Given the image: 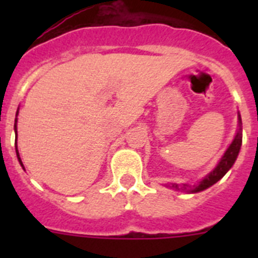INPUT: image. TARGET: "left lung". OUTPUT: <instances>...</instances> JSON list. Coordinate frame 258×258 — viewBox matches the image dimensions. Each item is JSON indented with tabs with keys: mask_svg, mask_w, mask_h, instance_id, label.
Here are the masks:
<instances>
[{
	"mask_svg": "<svg viewBox=\"0 0 258 258\" xmlns=\"http://www.w3.org/2000/svg\"><path fill=\"white\" fill-rule=\"evenodd\" d=\"M239 121H240V124H241L240 116H239ZM240 146H241V129H239V132L236 133L235 138H234L232 143L230 145L229 149H227V151L225 152V155H223L222 159L220 160L218 165L216 166V168L213 169V172L209 173L206 178L203 179V181L200 182L198 186H195L192 190H190L191 192H199V191L206 190V188L211 187L212 184H214L217 181H220L223 175L226 174L227 170L231 168L232 164L235 163L236 157H238V154H239V150H240ZM169 187L174 188V190H181V186L177 183H172ZM186 187H187V184H183V188H186Z\"/></svg>",
	"mask_w": 258,
	"mask_h": 258,
	"instance_id": "obj_1",
	"label": "left lung"
}]
</instances>
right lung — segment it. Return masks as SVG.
Listing matches in <instances>:
<instances>
[{
    "mask_svg": "<svg viewBox=\"0 0 258 258\" xmlns=\"http://www.w3.org/2000/svg\"><path fill=\"white\" fill-rule=\"evenodd\" d=\"M15 133H17V120H15ZM18 151V150H17ZM18 159H19V161H20V157H19V154H18ZM20 164H22V161H20ZM23 165V164H22Z\"/></svg>",
    "mask_w": 258,
    "mask_h": 258,
    "instance_id": "add662e5",
    "label": "right lung"
}]
</instances>
